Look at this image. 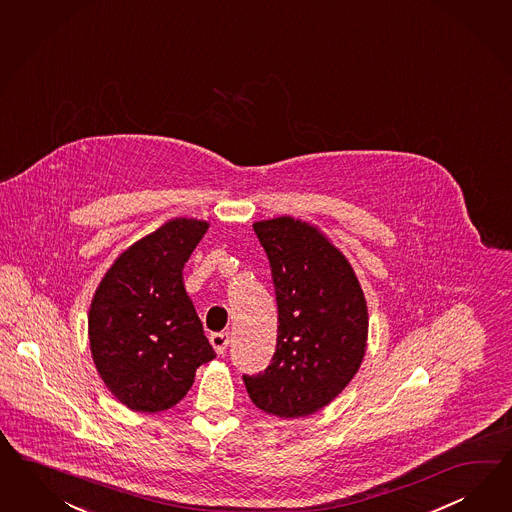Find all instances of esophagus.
<instances>
[{"mask_svg":"<svg viewBox=\"0 0 512 512\" xmlns=\"http://www.w3.org/2000/svg\"><path fill=\"white\" fill-rule=\"evenodd\" d=\"M209 340H211V344H213V348L217 353H224L226 348H228V344H230V333L228 331H222V333H213V335L209 336Z\"/></svg>","mask_w":512,"mask_h":512,"instance_id":"1","label":"esophagus"}]
</instances>
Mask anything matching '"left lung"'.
<instances>
[{
    "label": "left lung",
    "mask_w": 512,
    "mask_h": 512,
    "mask_svg": "<svg viewBox=\"0 0 512 512\" xmlns=\"http://www.w3.org/2000/svg\"><path fill=\"white\" fill-rule=\"evenodd\" d=\"M252 228L271 265L278 335L271 365L243 381L265 413L307 417L333 402L363 363L365 293L346 256L316 226L278 217Z\"/></svg>",
    "instance_id": "left-lung-1"
}]
</instances>
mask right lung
<instances>
[{"instance_id": "add662e5", "label": "right lung", "mask_w": 512, "mask_h": 512, "mask_svg": "<svg viewBox=\"0 0 512 512\" xmlns=\"http://www.w3.org/2000/svg\"><path fill=\"white\" fill-rule=\"evenodd\" d=\"M209 224L172 219L117 256L91 299L89 348L99 376L140 413L176 406L196 368L215 359L183 284Z\"/></svg>"}]
</instances>
